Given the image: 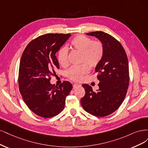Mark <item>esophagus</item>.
<instances>
[{
    "instance_id": "1",
    "label": "esophagus",
    "mask_w": 148,
    "mask_h": 148,
    "mask_svg": "<svg viewBox=\"0 0 148 148\" xmlns=\"http://www.w3.org/2000/svg\"><path fill=\"white\" fill-rule=\"evenodd\" d=\"M80 86H81V85L79 84H77V83H75V84H73V88H76L79 87Z\"/></svg>"
}]
</instances>
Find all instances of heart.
<instances>
[{"mask_svg": "<svg viewBox=\"0 0 148 148\" xmlns=\"http://www.w3.org/2000/svg\"><path fill=\"white\" fill-rule=\"evenodd\" d=\"M71 45L75 50L81 53L80 61L84 63L71 67L66 71V75L73 81H80L88 73V65L93 68L101 62L104 55V46L101 42L93 41L90 37L81 34L74 38L71 42ZM68 50L66 47H62L58 52V62L64 67L68 65Z\"/></svg>", "mask_w": 148, "mask_h": 148, "instance_id": "obj_1", "label": "heart"}]
</instances>
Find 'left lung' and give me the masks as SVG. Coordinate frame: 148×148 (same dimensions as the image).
I'll return each instance as SVG.
<instances>
[{"label":"left lung","instance_id":"8db88e82","mask_svg":"<svg viewBox=\"0 0 148 148\" xmlns=\"http://www.w3.org/2000/svg\"><path fill=\"white\" fill-rule=\"evenodd\" d=\"M86 34L102 42L104 55L95 68L99 89L94 92L91 86L83 84L85 94L80 103L84 110L92 115L107 116L117 110L126 96L129 85L127 56L121 43L107 33L95 31Z\"/></svg>","mask_w":148,"mask_h":148}]
</instances>
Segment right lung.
Listing matches in <instances>:
<instances>
[{
	"label": "right lung",
	"instance_id": "right-lung-1",
	"mask_svg": "<svg viewBox=\"0 0 148 148\" xmlns=\"http://www.w3.org/2000/svg\"><path fill=\"white\" fill-rule=\"evenodd\" d=\"M70 34H47L30 42L24 50L19 68V89L24 101L36 115L50 118L63 110L73 85L68 81L51 84V75L59 69L56 53Z\"/></svg>",
	"mask_w": 148,
	"mask_h": 148
}]
</instances>
